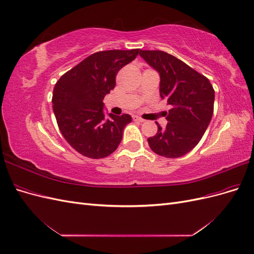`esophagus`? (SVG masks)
Returning a JSON list of instances; mask_svg holds the SVG:
<instances>
[{"label":"esophagus","instance_id":"esophagus-1","mask_svg":"<svg viewBox=\"0 0 254 254\" xmlns=\"http://www.w3.org/2000/svg\"><path fill=\"white\" fill-rule=\"evenodd\" d=\"M132 119H133V121L140 122V123H143V122H144V120H143L142 118H140V117H137V115H132Z\"/></svg>","mask_w":254,"mask_h":254}]
</instances>
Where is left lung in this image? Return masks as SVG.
Returning <instances> with one entry per match:
<instances>
[{"mask_svg": "<svg viewBox=\"0 0 254 254\" xmlns=\"http://www.w3.org/2000/svg\"><path fill=\"white\" fill-rule=\"evenodd\" d=\"M140 56L160 74V96L172 106L167 125L158 123L149 147L165 158H179L201 140L214 111V89L205 76L163 51H140Z\"/></svg>", "mask_w": 254, "mask_h": 254, "instance_id": "1", "label": "left lung"}]
</instances>
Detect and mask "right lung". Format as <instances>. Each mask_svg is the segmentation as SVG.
Here are the masks:
<instances>
[{"label":"right lung","mask_w":254,"mask_h":254,"mask_svg":"<svg viewBox=\"0 0 254 254\" xmlns=\"http://www.w3.org/2000/svg\"><path fill=\"white\" fill-rule=\"evenodd\" d=\"M140 53L139 49L92 54L61 76L53 91V110L59 130L80 155L101 159L118 148L129 114L106 119L103 99L115 87V76Z\"/></svg>","instance_id":"add662e5"}]
</instances>
